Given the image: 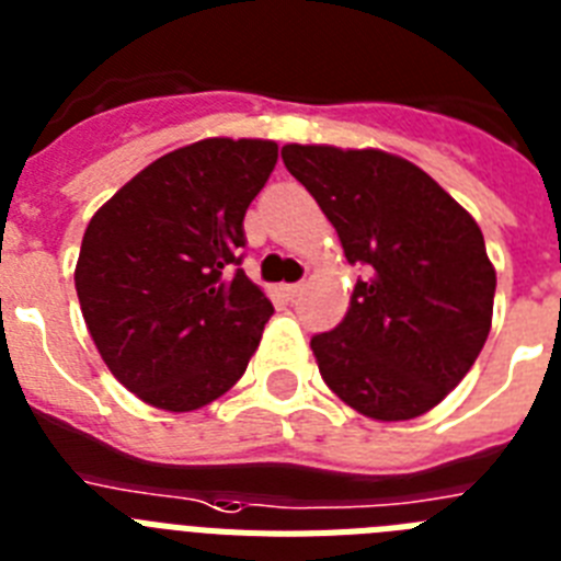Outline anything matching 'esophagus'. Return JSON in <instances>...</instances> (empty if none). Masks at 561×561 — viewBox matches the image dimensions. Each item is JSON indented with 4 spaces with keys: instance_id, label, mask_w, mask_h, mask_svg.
Instances as JSON below:
<instances>
[{
    "instance_id": "1",
    "label": "esophagus",
    "mask_w": 561,
    "mask_h": 561,
    "mask_svg": "<svg viewBox=\"0 0 561 561\" xmlns=\"http://www.w3.org/2000/svg\"><path fill=\"white\" fill-rule=\"evenodd\" d=\"M280 291H284V298L295 300L300 291H304V284H286V286H280Z\"/></svg>"
}]
</instances>
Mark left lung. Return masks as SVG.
<instances>
[{"instance_id":"1","label":"left lung","mask_w":561,"mask_h":561,"mask_svg":"<svg viewBox=\"0 0 561 561\" xmlns=\"http://www.w3.org/2000/svg\"><path fill=\"white\" fill-rule=\"evenodd\" d=\"M280 157L367 270L344 321L312 337L323 381L367 419H419L488 341L496 270L479 224L404 157L298 142Z\"/></svg>"}]
</instances>
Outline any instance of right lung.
<instances>
[{"instance_id": "right-lung-1", "label": "right lung", "mask_w": 561, "mask_h": 561, "mask_svg": "<svg viewBox=\"0 0 561 561\" xmlns=\"http://www.w3.org/2000/svg\"><path fill=\"white\" fill-rule=\"evenodd\" d=\"M275 163L272 140L208 137L146 165L91 217L73 272L82 318L146 404L192 413L247 373L275 309L234 266Z\"/></svg>"}]
</instances>
